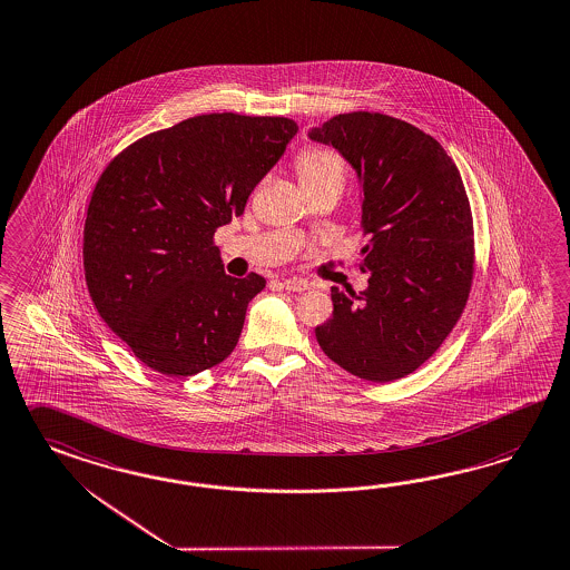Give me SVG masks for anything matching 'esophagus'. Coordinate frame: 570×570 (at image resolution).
<instances>
[{"label":"esophagus","mask_w":570,"mask_h":570,"mask_svg":"<svg viewBox=\"0 0 570 570\" xmlns=\"http://www.w3.org/2000/svg\"><path fill=\"white\" fill-rule=\"evenodd\" d=\"M281 285L287 289V292H306L309 289V283L304 278H283Z\"/></svg>","instance_id":"34e87169"}]
</instances>
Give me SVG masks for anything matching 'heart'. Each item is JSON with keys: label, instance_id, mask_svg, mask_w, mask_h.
Segmentation results:
<instances>
[{"label": "heart", "instance_id": "obj_1", "mask_svg": "<svg viewBox=\"0 0 570 570\" xmlns=\"http://www.w3.org/2000/svg\"><path fill=\"white\" fill-rule=\"evenodd\" d=\"M295 171L299 177L302 188H314V186H336L343 188L347 167L343 157L333 148H307L297 161Z\"/></svg>", "mask_w": 570, "mask_h": 570}]
</instances>
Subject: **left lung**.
I'll use <instances>...</instances> for the list:
<instances>
[{
	"label": "left lung",
	"mask_w": 570,
	"mask_h": 570,
	"mask_svg": "<svg viewBox=\"0 0 570 570\" xmlns=\"http://www.w3.org/2000/svg\"><path fill=\"white\" fill-rule=\"evenodd\" d=\"M307 136L355 169L370 235L360 264L367 289L331 287L333 318L316 338L357 379H403L436 353L468 304L473 219L463 179L439 140L396 117L341 114Z\"/></svg>",
	"instance_id": "8db88e82"
}]
</instances>
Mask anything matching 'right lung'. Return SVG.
<instances>
[{
	"label": "right lung",
	"instance_id": "1",
	"mask_svg": "<svg viewBox=\"0 0 570 570\" xmlns=\"http://www.w3.org/2000/svg\"><path fill=\"white\" fill-rule=\"evenodd\" d=\"M295 134L287 117L208 114L148 134L105 167L88 203L85 277L142 364L186 379L235 350L266 281L229 277L213 237Z\"/></svg>",
	"mask_w": 570,
	"mask_h": 570
}]
</instances>
